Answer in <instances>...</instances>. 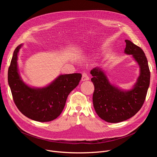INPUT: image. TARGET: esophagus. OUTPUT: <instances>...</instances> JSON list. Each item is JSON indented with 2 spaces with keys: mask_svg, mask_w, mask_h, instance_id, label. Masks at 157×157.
<instances>
[{
  "mask_svg": "<svg viewBox=\"0 0 157 157\" xmlns=\"http://www.w3.org/2000/svg\"><path fill=\"white\" fill-rule=\"evenodd\" d=\"M89 79V77L88 76L87 74L85 72H83L82 74V78H81V81H87Z\"/></svg>",
  "mask_w": 157,
  "mask_h": 157,
  "instance_id": "obj_1",
  "label": "esophagus"
}]
</instances>
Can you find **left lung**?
<instances>
[{"mask_svg": "<svg viewBox=\"0 0 157 157\" xmlns=\"http://www.w3.org/2000/svg\"><path fill=\"white\" fill-rule=\"evenodd\" d=\"M124 53L131 55L139 67V75L129 90H123L112 84L101 67L93 69L90 74L94 85L93 104L101 119L109 123H118L132 117L143 106L150 86V72L143 49L129 40H125Z\"/></svg>", "mask_w": 157, "mask_h": 157, "instance_id": "obj_1", "label": "left lung"}]
</instances>
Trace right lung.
<instances>
[{
	"mask_svg": "<svg viewBox=\"0 0 157 157\" xmlns=\"http://www.w3.org/2000/svg\"><path fill=\"white\" fill-rule=\"evenodd\" d=\"M21 44L14 49L8 69V83L14 102L27 118L40 122L56 119L62 112L69 94L79 84V73L60 74L51 83L42 88L32 87L21 79L18 67Z\"/></svg>",
	"mask_w": 157,
	"mask_h": 157,
	"instance_id": "right-lung-1",
	"label": "right lung"
}]
</instances>
